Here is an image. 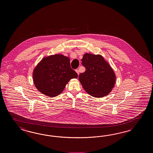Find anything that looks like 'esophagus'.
Here are the masks:
<instances>
[{"mask_svg":"<svg viewBox=\"0 0 153 153\" xmlns=\"http://www.w3.org/2000/svg\"><path fill=\"white\" fill-rule=\"evenodd\" d=\"M76 71V73L78 74V75L79 74V71L78 69H76V70H75Z\"/></svg>","mask_w":153,"mask_h":153,"instance_id":"1","label":"esophagus"}]
</instances>
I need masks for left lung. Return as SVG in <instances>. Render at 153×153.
Masks as SVG:
<instances>
[{
  "label": "left lung",
  "instance_id": "8db88e82",
  "mask_svg": "<svg viewBox=\"0 0 153 153\" xmlns=\"http://www.w3.org/2000/svg\"><path fill=\"white\" fill-rule=\"evenodd\" d=\"M85 71L79 80L84 90L91 96L101 98L112 91L116 82L114 70L100 55L86 53L82 59Z\"/></svg>",
  "mask_w": 153,
  "mask_h": 153
}]
</instances>
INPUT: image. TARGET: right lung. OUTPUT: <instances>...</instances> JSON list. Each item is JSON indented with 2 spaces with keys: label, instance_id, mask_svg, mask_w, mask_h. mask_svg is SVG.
I'll return each mask as SVG.
<instances>
[{
  "label": "right lung",
  "instance_id": "1",
  "mask_svg": "<svg viewBox=\"0 0 153 153\" xmlns=\"http://www.w3.org/2000/svg\"><path fill=\"white\" fill-rule=\"evenodd\" d=\"M32 75L37 90L50 97L59 95L70 79L78 78L71 68L70 59L61 54L44 57L35 67Z\"/></svg>",
  "mask_w": 153,
  "mask_h": 153
}]
</instances>
